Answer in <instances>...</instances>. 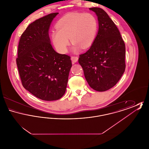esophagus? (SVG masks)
Returning <instances> with one entry per match:
<instances>
[{
	"mask_svg": "<svg viewBox=\"0 0 149 149\" xmlns=\"http://www.w3.org/2000/svg\"><path fill=\"white\" fill-rule=\"evenodd\" d=\"M71 60L73 63H76L78 60V56H72L71 57Z\"/></svg>",
	"mask_w": 149,
	"mask_h": 149,
	"instance_id": "obj_1",
	"label": "esophagus"
}]
</instances>
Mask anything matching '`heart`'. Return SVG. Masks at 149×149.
<instances>
[{
  "instance_id": "obj_1",
  "label": "heart",
  "mask_w": 149,
  "mask_h": 149,
  "mask_svg": "<svg viewBox=\"0 0 149 149\" xmlns=\"http://www.w3.org/2000/svg\"><path fill=\"white\" fill-rule=\"evenodd\" d=\"M56 28L57 31L51 33L52 42L60 53L65 54L69 45L68 38L74 44L75 51L91 47L97 33L98 22L91 13H70L59 19Z\"/></svg>"
}]
</instances>
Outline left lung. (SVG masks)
Instances as JSON below:
<instances>
[{"label": "left lung", "mask_w": 149, "mask_h": 149, "mask_svg": "<svg viewBox=\"0 0 149 149\" xmlns=\"http://www.w3.org/2000/svg\"><path fill=\"white\" fill-rule=\"evenodd\" d=\"M99 23L94 41L86 52L79 55L85 79L94 90L104 92L120 80L125 70V44L120 32L106 12L100 8H91Z\"/></svg>", "instance_id": "1"}]
</instances>
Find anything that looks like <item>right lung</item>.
<instances>
[{"label":"right lung","mask_w":149,"mask_h":149,"mask_svg":"<svg viewBox=\"0 0 149 149\" xmlns=\"http://www.w3.org/2000/svg\"><path fill=\"white\" fill-rule=\"evenodd\" d=\"M57 14H48L29 25L21 36L16 58L23 86L47 101L64 95L72 66L70 56L56 52L50 43L49 29Z\"/></svg>","instance_id":"1"}]
</instances>
